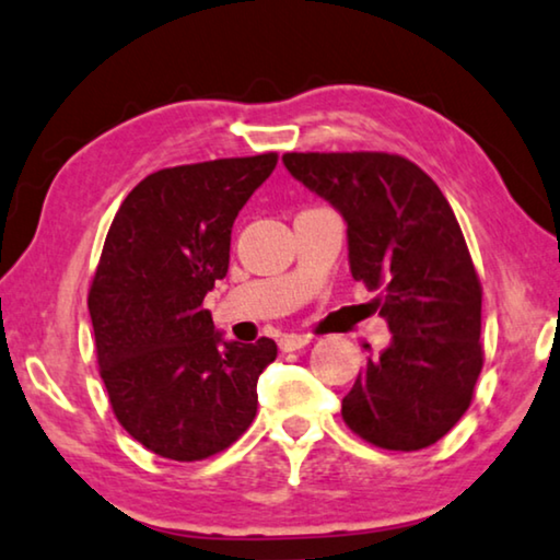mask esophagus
I'll return each instance as SVG.
<instances>
[{
	"mask_svg": "<svg viewBox=\"0 0 560 560\" xmlns=\"http://www.w3.org/2000/svg\"><path fill=\"white\" fill-rule=\"evenodd\" d=\"M312 342V337L310 335H281L279 337V348L283 350V352H291V350H299V348H304V345H310Z\"/></svg>",
	"mask_w": 560,
	"mask_h": 560,
	"instance_id": "1",
	"label": "esophagus"
}]
</instances>
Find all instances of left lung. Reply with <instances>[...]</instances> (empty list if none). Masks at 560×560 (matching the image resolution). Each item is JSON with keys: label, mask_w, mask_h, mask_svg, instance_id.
<instances>
[{"label": "left lung", "mask_w": 560, "mask_h": 560, "mask_svg": "<svg viewBox=\"0 0 560 560\" xmlns=\"http://www.w3.org/2000/svg\"><path fill=\"white\" fill-rule=\"evenodd\" d=\"M287 170L348 223L350 271L393 342L342 398L352 434L419 452L448 434L482 373V283L452 205L419 164L388 152H287Z\"/></svg>", "instance_id": "8db88e82"}]
</instances>
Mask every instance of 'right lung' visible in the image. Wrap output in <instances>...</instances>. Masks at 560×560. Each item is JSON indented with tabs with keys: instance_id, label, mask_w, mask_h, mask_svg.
I'll use <instances>...</instances> for the list:
<instances>
[{
	"instance_id": "obj_1",
	"label": "right lung",
	"mask_w": 560,
	"mask_h": 560,
	"mask_svg": "<svg viewBox=\"0 0 560 560\" xmlns=\"http://www.w3.org/2000/svg\"><path fill=\"white\" fill-rule=\"evenodd\" d=\"M279 154L179 164L141 179L89 289L98 373L129 436L175 462L223 452L256 419L277 342H225L202 299L228 273L231 228Z\"/></svg>"
}]
</instances>
